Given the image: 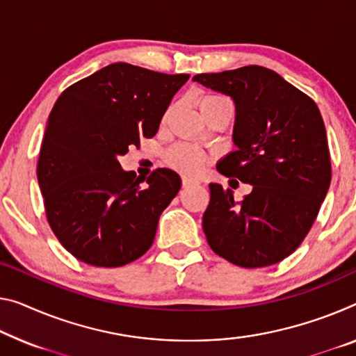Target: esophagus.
<instances>
[{
    "mask_svg": "<svg viewBox=\"0 0 356 356\" xmlns=\"http://www.w3.org/2000/svg\"><path fill=\"white\" fill-rule=\"evenodd\" d=\"M181 184L184 186V188H188V186L194 184V179H191V178H188V177H183V178H181Z\"/></svg>",
    "mask_w": 356,
    "mask_h": 356,
    "instance_id": "34e87169",
    "label": "esophagus"
}]
</instances>
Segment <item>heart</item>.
<instances>
[{"mask_svg":"<svg viewBox=\"0 0 356 356\" xmlns=\"http://www.w3.org/2000/svg\"><path fill=\"white\" fill-rule=\"evenodd\" d=\"M224 102L227 100L220 95H204L199 100V108L202 114H204L207 109H210L211 106L218 105V103ZM163 161H165L168 167L175 168V170L188 175V177H195V175H199L202 168H204L207 156L199 149V147H195L193 145L179 143L172 146L170 149L165 152Z\"/></svg>","mask_w":356,"mask_h":356,"instance_id":"heart-1","label":"heart"}]
</instances>
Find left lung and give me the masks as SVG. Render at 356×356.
Segmentation results:
<instances>
[{"label": "left lung", "instance_id": "left-lung-1", "mask_svg": "<svg viewBox=\"0 0 356 356\" xmlns=\"http://www.w3.org/2000/svg\"><path fill=\"white\" fill-rule=\"evenodd\" d=\"M193 81L234 98L238 149L218 163V172L251 184L240 202L232 189L210 184L202 220L207 242L235 266L277 264L302 243L331 183L318 106L275 71L258 65L200 73Z\"/></svg>", "mask_w": 356, "mask_h": 356}]
</instances>
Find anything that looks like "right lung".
Listing matches in <instances>:
<instances>
[{
    "label": "right lung",
    "instance_id": "obj_1",
    "mask_svg": "<svg viewBox=\"0 0 356 356\" xmlns=\"http://www.w3.org/2000/svg\"><path fill=\"white\" fill-rule=\"evenodd\" d=\"M189 74L118 62L57 98L38 157V183L52 232L76 259L121 267L143 256L161 213L181 188L178 173L124 172L119 157L151 138ZM147 184L145 185L144 183Z\"/></svg>",
    "mask_w": 356,
    "mask_h": 356
}]
</instances>
